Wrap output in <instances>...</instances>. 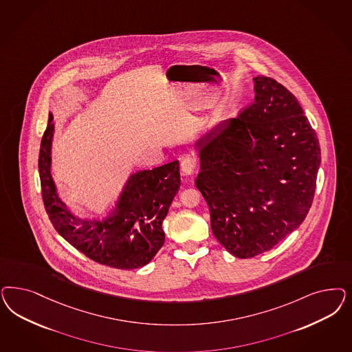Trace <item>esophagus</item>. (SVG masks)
<instances>
[{
    "label": "esophagus",
    "mask_w": 352,
    "mask_h": 352,
    "mask_svg": "<svg viewBox=\"0 0 352 352\" xmlns=\"http://www.w3.org/2000/svg\"><path fill=\"white\" fill-rule=\"evenodd\" d=\"M197 170V162L195 159L186 157L182 159V175L185 176H192Z\"/></svg>",
    "instance_id": "esophagus-1"
}]
</instances>
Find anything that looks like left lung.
<instances>
[{
  "mask_svg": "<svg viewBox=\"0 0 352 352\" xmlns=\"http://www.w3.org/2000/svg\"><path fill=\"white\" fill-rule=\"evenodd\" d=\"M254 102L195 142L216 239L248 259L299 227L314 201L321 153L302 106L272 78H254Z\"/></svg>",
  "mask_w": 352,
  "mask_h": 352,
  "instance_id": "left-lung-1",
  "label": "left lung"
}]
</instances>
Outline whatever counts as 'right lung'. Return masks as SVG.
I'll return each instance as SVG.
<instances>
[{"label":"right lung","mask_w":352,"mask_h":352,"mask_svg":"<svg viewBox=\"0 0 352 352\" xmlns=\"http://www.w3.org/2000/svg\"><path fill=\"white\" fill-rule=\"evenodd\" d=\"M53 115L41 140L38 172L46 214L58 233L91 261L118 270L146 265L164 243L163 220L180 189L179 160L131 175L113 212L103 220L72 215L50 173Z\"/></svg>","instance_id":"1"}]
</instances>
